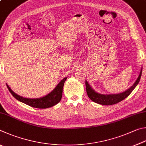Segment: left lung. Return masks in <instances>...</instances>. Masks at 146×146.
Segmentation results:
<instances>
[{
	"label": "left lung",
	"mask_w": 146,
	"mask_h": 146,
	"mask_svg": "<svg viewBox=\"0 0 146 146\" xmlns=\"http://www.w3.org/2000/svg\"><path fill=\"white\" fill-rule=\"evenodd\" d=\"M142 69H141L139 76L138 77L137 80L135 81V83L131 87H130L129 89H127L126 91L124 92L118 94H110V95H103V94H100L96 92L92 88L90 87L88 82L85 81L86 85V93L88 98H90L92 101L95 102L96 103L103 104V105H112L119 103V102L124 100L132 92V91L134 90V88L136 87L138 84H139L140 78L142 75Z\"/></svg>",
	"instance_id": "1"
}]
</instances>
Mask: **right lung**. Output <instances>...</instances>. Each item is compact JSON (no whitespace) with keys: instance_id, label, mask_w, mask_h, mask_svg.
I'll return each instance as SVG.
<instances>
[{"instance_id":"add662e5","label":"right lung","mask_w":146,"mask_h":146,"mask_svg":"<svg viewBox=\"0 0 146 146\" xmlns=\"http://www.w3.org/2000/svg\"><path fill=\"white\" fill-rule=\"evenodd\" d=\"M66 78H67V77L63 78L59 83L57 86L48 95L38 99H28L22 98V97L15 94L14 92H13L7 84L6 85L8 90L12 94V96H13L14 98H16L18 101L26 104L30 106L34 107V108H47L56 105V104H58L61 101V97H62L63 85Z\"/></svg>"}]
</instances>
